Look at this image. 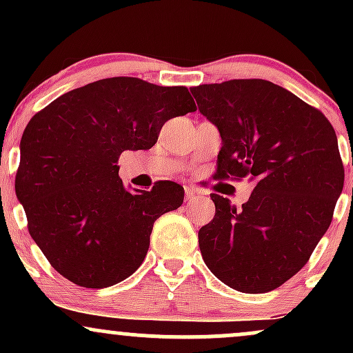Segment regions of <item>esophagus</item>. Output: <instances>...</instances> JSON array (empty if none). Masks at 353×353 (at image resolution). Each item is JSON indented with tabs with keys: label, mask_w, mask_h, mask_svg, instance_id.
Returning a JSON list of instances; mask_svg holds the SVG:
<instances>
[{
	"label": "esophagus",
	"mask_w": 353,
	"mask_h": 353,
	"mask_svg": "<svg viewBox=\"0 0 353 353\" xmlns=\"http://www.w3.org/2000/svg\"><path fill=\"white\" fill-rule=\"evenodd\" d=\"M194 199H196V192H194L192 189L185 188V202H190V201H194Z\"/></svg>",
	"instance_id": "34e87169"
}]
</instances>
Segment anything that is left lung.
Masks as SVG:
<instances>
[{"label":"left lung","instance_id":"8db88e82","mask_svg":"<svg viewBox=\"0 0 353 353\" xmlns=\"http://www.w3.org/2000/svg\"><path fill=\"white\" fill-rule=\"evenodd\" d=\"M190 92L221 134L216 177H247L254 184L242 209L210 196L216 216L199 230L202 259L239 292L277 289L307 264L342 194L334 128L270 81L232 79Z\"/></svg>","mask_w":353,"mask_h":353}]
</instances>
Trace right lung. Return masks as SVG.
<instances>
[{
	"mask_svg": "<svg viewBox=\"0 0 353 353\" xmlns=\"http://www.w3.org/2000/svg\"><path fill=\"white\" fill-rule=\"evenodd\" d=\"M182 86L109 78L72 89L31 117L19 144L16 197L31 237L68 281L104 289L143 264L156 219L181 208L182 185L131 190L121 152L151 149L165 121L196 111Z\"/></svg>",
	"mask_w": 353,
	"mask_h": 353,
	"instance_id": "add662e5",
	"label": "right lung"
}]
</instances>
